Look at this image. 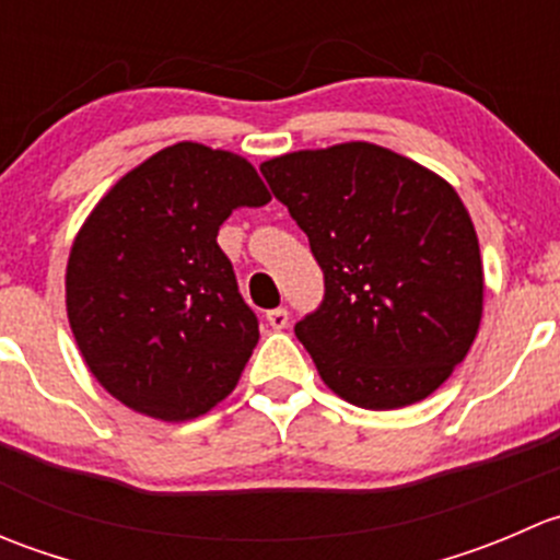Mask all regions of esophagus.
I'll list each match as a JSON object with an SVG mask.
<instances>
[{
	"mask_svg": "<svg viewBox=\"0 0 560 560\" xmlns=\"http://www.w3.org/2000/svg\"><path fill=\"white\" fill-rule=\"evenodd\" d=\"M265 319H268V325L273 327V330H284V327L290 325V312H287V308H273V312L265 314Z\"/></svg>",
	"mask_w": 560,
	"mask_h": 560,
	"instance_id": "34e87169",
	"label": "esophagus"
}]
</instances>
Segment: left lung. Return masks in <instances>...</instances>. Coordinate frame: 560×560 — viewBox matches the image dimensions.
Segmentation results:
<instances>
[{
	"instance_id": "1",
	"label": "left lung",
	"mask_w": 560,
	"mask_h": 560,
	"mask_svg": "<svg viewBox=\"0 0 560 560\" xmlns=\"http://www.w3.org/2000/svg\"><path fill=\"white\" fill-rule=\"evenodd\" d=\"M325 273L295 336L322 382L360 409L428 398L471 349L482 259L442 175L374 143L292 151L259 165Z\"/></svg>"
}]
</instances>
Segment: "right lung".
Returning a JSON list of instances; mask_svg holds the SVG:
<instances>
[{
  "label": "right lung",
  "instance_id": "1",
  "mask_svg": "<svg viewBox=\"0 0 560 560\" xmlns=\"http://www.w3.org/2000/svg\"><path fill=\"white\" fill-rule=\"evenodd\" d=\"M268 200L244 156L186 140L156 151L94 206L67 259V316L113 398L184 422L233 393L259 325L217 235L235 208Z\"/></svg>",
  "mask_w": 560,
  "mask_h": 560
}]
</instances>
